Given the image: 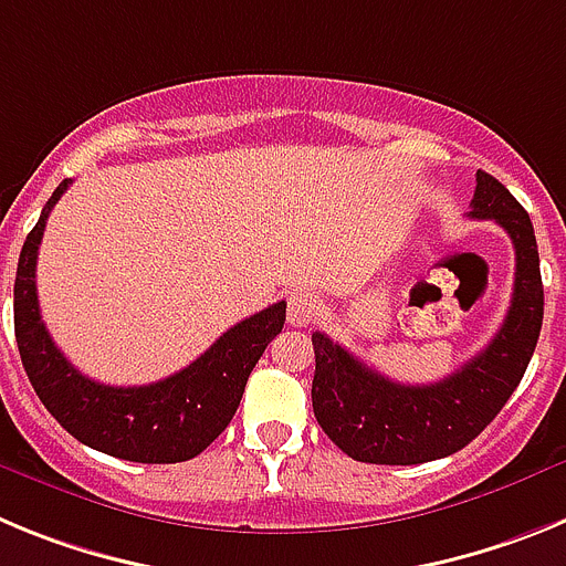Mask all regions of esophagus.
Here are the masks:
<instances>
[{
	"label": "esophagus",
	"instance_id": "esophagus-1",
	"mask_svg": "<svg viewBox=\"0 0 566 566\" xmlns=\"http://www.w3.org/2000/svg\"><path fill=\"white\" fill-rule=\"evenodd\" d=\"M314 312H317V300L308 292H294L292 297H289L286 314L292 326H308L314 319Z\"/></svg>",
	"mask_w": 566,
	"mask_h": 566
}]
</instances>
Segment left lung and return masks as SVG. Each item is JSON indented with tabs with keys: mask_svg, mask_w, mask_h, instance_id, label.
I'll use <instances>...</instances> for the list:
<instances>
[{
	"mask_svg": "<svg viewBox=\"0 0 566 566\" xmlns=\"http://www.w3.org/2000/svg\"><path fill=\"white\" fill-rule=\"evenodd\" d=\"M470 218L496 221L510 234L516 280L496 337L459 371L428 385L394 382L323 332L312 334L314 417L357 462L419 464L462 451L496 419L527 371L544 317L536 232L522 203L482 169Z\"/></svg>",
	"mask_w": 566,
	"mask_h": 566,
	"instance_id": "1",
	"label": "left lung"
}]
</instances>
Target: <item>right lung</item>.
<instances>
[{
	"instance_id": "add662e5",
	"label": "right lung",
	"mask_w": 566,
	"mask_h": 566,
	"mask_svg": "<svg viewBox=\"0 0 566 566\" xmlns=\"http://www.w3.org/2000/svg\"><path fill=\"white\" fill-rule=\"evenodd\" d=\"M67 187L70 181L59 184L30 229L13 283V328L30 385L64 431L87 448L127 462H187L207 451L232 422L249 374L283 332L286 300L240 319L195 363L161 382L118 388L84 377L50 339L36 297L44 223Z\"/></svg>"
}]
</instances>
